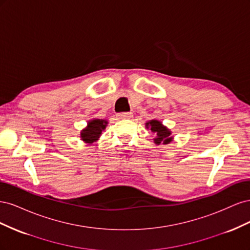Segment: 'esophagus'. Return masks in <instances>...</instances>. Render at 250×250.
Segmentation results:
<instances>
[{"label": "esophagus", "instance_id": "34e87169", "mask_svg": "<svg viewBox=\"0 0 250 250\" xmlns=\"http://www.w3.org/2000/svg\"><path fill=\"white\" fill-rule=\"evenodd\" d=\"M119 119H128L132 117V112H120L117 115Z\"/></svg>", "mask_w": 250, "mask_h": 250}]
</instances>
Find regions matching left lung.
Wrapping results in <instances>:
<instances>
[{
  "label": "left lung",
  "mask_w": 250,
  "mask_h": 250,
  "mask_svg": "<svg viewBox=\"0 0 250 250\" xmlns=\"http://www.w3.org/2000/svg\"><path fill=\"white\" fill-rule=\"evenodd\" d=\"M146 127L150 128V130L156 135L153 139L156 145H160V144L167 145V144L172 142L173 137H171V131L162 124L161 121L151 120L146 123Z\"/></svg>",
  "instance_id": "left-lung-1"
}]
</instances>
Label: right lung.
<instances>
[{"label":"right lung","instance_id":"obj_1","mask_svg":"<svg viewBox=\"0 0 250 250\" xmlns=\"http://www.w3.org/2000/svg\"><path fill=\"white\" fill-rule=\"evenodd\" d=\"M107 123L108 122L106 120L100 119H94L88 121L87 126L80 133L81 140L87 144H93L100 138L102 130L106 128Z\"/></svg>","mask_w":250,"mask_h":250}]
</instances>
